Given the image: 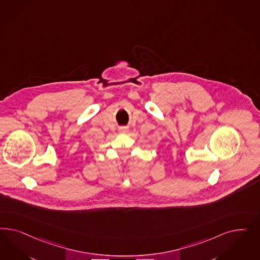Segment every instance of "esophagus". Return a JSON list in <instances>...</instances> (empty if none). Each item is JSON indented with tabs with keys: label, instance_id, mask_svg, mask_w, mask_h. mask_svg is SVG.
I'll return each instance as SVG.
<instances>
[{
	"label": "esophagus",
	"instance_id": "esophagus-1",
	"mask_svg": "<svg viewBox=\"0 0 260 260\" xmlns=\"http://www.w3.org/2000/svg\"><path fill=\"white\" fill-rule=\"evenodd\" d=\"M119 133L120 134H127L128 133V127L127 126H121L119 128Z\"/></svg>",
	"mask_w": 260,
	"mask_h": 260
}]
</instances>
